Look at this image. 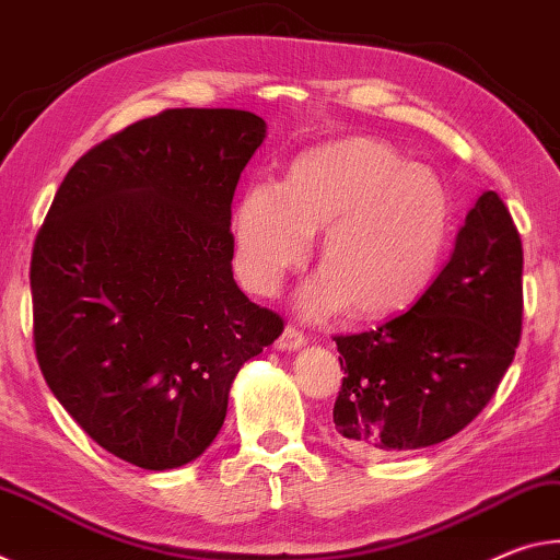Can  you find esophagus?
Returning a JSON list of instances; mask_svg holds the SVG:
<instances>
[{
    "label": "esophagus",
    "instance_id": "esophagus-1",
    "mask_svg": "<svg viewBox=\"0 0 560 560\" xmlns=\"http://www.w3.org/2000/svg\"><path fill=\"white\" fill-rule=\"evenodd\" d=\"M305 345H307V335L302 332V329H298L295 325H288L285 332H282L278 340L280 350H288V352L300 350V347H305Z\"/></svg>",
    "mask_w": 560,
    "mask_h": 560
}]
</instances>
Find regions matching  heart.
<instances>
[{"mask_svg":"<svg viewBox=\"0 0 560 560\" xmlns=\"http://www.w3.org/2000/svg\"><path fill=\"white\" fill-rule=\"evenodd\" d=\"M444 186L407 166L387 143L345 139L310 151L280 188H247L235 213L243 280L260 295L280 288L325 231L323 262L302 290V310L327 315L347 300L362 315L407 307L436 268L446 235Z\"/></svg>","mask_w":560,"mask_h":560,"instance_id":"1","label":"heart"}]
</instances>
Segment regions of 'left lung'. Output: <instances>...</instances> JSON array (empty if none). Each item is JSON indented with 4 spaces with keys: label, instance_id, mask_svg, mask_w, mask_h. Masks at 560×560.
<instances>
[{
    "label": "left lung",
    "instance_id": "left-lung-1",
    "mask_svg": "<svg viewBox=\"0 0 560 560\" xmlns=\"http://www.w3.org/2000/svg\"><path fill=\"white\" fill-rule=\"evenodd\" d=\"M521 275L518 228L487 190L466 215L452 260L407 313L335 337L345 377L332 421L342 444L366 456L405 454L469 427L518 350Z\"/></svg>",
    "mask_w": 560,
    "mask_h": 560
}]
</instances>
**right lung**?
Listing matches in <instances>:
<instances>
[{
    "label": "right lung",
    "mask_w": 560,
    "mask_h": 560,
    "mask_svg": "<svg viewBox=\"0 0 560 560\" xmlns=\"http://www.w3.org/2000/svg\"><path fill=\"white\" fill-rule=\"evenodd\" d=\"M265 121L166 108L73 163L32 250L34 352L108 454L149 471L198 459L241 366L285 329L233 280L231 206Z\"/></svg>",
    "instance_id": "obj_1"
}]
</instances>
